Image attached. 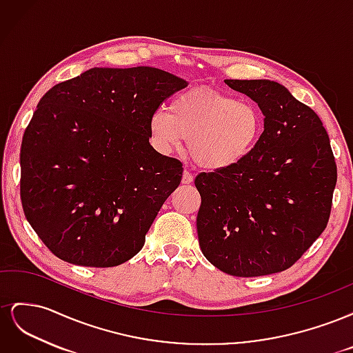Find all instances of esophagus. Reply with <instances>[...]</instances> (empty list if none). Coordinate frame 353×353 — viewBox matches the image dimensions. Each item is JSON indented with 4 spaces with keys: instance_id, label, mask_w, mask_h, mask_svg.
<instances>
[{
    "instance_id": "1",
    "label": "esophagus",
    "mask_w": 353,
    "mask_h": 353,
    "mask_svg": "<svg viewBox=\"0 0 353 353\" xmlns=\"http://www.w3.org/2000/svg\"><path fill=\"white\" fill-rule=\"evenodd\" d=\"M193 179H194L193 174H190L188 170H184V174H183V184H191V183H193Z\"/></svg>"
}]
</instances>
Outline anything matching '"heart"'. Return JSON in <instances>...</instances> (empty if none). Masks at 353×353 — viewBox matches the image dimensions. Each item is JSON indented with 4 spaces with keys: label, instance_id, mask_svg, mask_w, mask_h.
<instances>
[{
    "label": "heart",
    "instance_id": "obj_1",
    "mask_svg": "<svg viewBox=\"0 0 353 353\" xmlns=\"http://www.w3.org/2000/svg\"><path fill=\"white\" fill-rule=\"evenodd\" d=\"M263 114L252 101L209 88L185 91L148 119L154 145L170 153L188 141L190 157L208 170L241 163L254 150L263 132Z\"/></svg>",
    "mask_w": 353,
    "mask_h": 353
}]
</instances>
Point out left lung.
<instances>
[{
	"label": "left lung",
	"instance_id": "obj_1",
	"mask_svg": "<svg viewBox=\"0 0 353 353\" xmlns=\"http://www.w3.org/2000/svg\"><path fill=\"white\" fill-rule=\"evenodd\" d=\"M225 83L259 105L265 126L241 163L197 175L200 249L234 276L281 272L327 227L337 181L330 138L318 114L284 85L268 79Z\"/></svg>",
	"mask_w": 353,
	"mask_h": 353
}]
</instances>
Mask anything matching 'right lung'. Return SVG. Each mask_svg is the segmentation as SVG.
<instances>
[{
    "instance_id": "add662e5",
    "label": "right lung",
    "mask_w": 353,
    "mask_h": 353,
    "mask_svg": "<svg viewBox=\"0 0 353 353\" xmlns=\"http://www.w3.org/2000/svg\"><path fill=\"white\" fill-rule=\"evenodd\" d=\"M187 85L150 66L92 68L39 100L20 148V197L57 258L110 268L143 249L183 178V163L150 145L148 119Z\"/></svg>"
}]
</instances>
